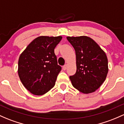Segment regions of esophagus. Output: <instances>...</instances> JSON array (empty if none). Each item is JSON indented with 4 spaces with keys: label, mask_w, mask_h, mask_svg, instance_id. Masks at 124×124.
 Masks as SVG:
<instances>
[{
    "label": "esophagus",
    "mask_w": 124,
    "mask_h": 124,
    "mask_svg": "<svg viewBox=\"0 0 124 124\" xmlns=\"http://www.w3.org/2000/svg\"><path fill=\"white\" fill-rule=\"evenodd\" d=\"M66 68H67V65H65L63 66V67H62V69H63V70H64V71H65Z\"/></svg>",
    "instance_id": "34e87169"
}]
</instances>
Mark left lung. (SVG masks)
Wrapping results in <instances>:
<instances>
[{"label": "left lung", "mask_w": 124, "mask_h": 124, "mask_svg": "<svg viewBox=\"0 0 124 124\" xmlns=\"http://www.w3.org/2000/svg\"><path fill=\"white\" fill-rule=\"evenodd\" d=\"M76 54L77 71L70 77L73 87L84 94L93 93L100 87L108 72L106 53L87 36L67 37Z\"/></svg>", "instance_id": "obj_1"}]
</instances>
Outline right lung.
I'll use <instances>...</instances> for the list:
<instances>
[{
  "mask_svg": "<svg viewBox=\"0 0 124 124\" xmlns=\"http://www.w3.org/2000/svg\"><path fill=\"white\" fill-rule=\"evenodd\" d=\"M62 37L40 36L28 45L18 61V75L24 86L34 95H43L54 87L62 70L54 49Z\"/></svg>",
  "mask_w": 124,
  "mask_h": 124,
  "instance_id": "add662e5",
  "label": "right lung"
}]
</instances>
